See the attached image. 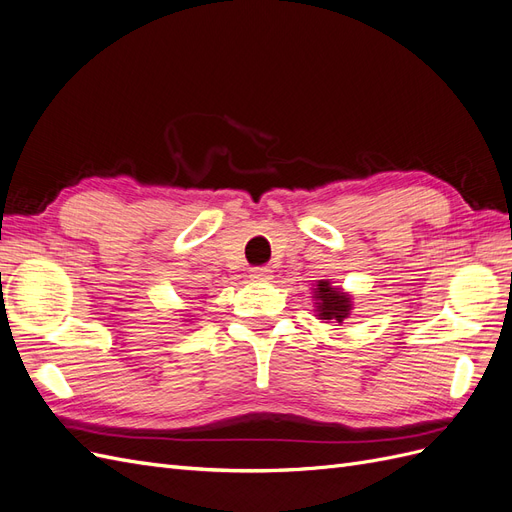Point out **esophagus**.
<instances>
[{"label": "esophagus", "mask_w": 512, "mask_h": 512, "mask_svg": "<svg viewBox=\"0 0 512 512\" xmlns=\"http://www.w3.org/2000/svg\"><path fill=\"white\" fill-rule=\"evenodd\" d=\"M271 269L269 267H254L252 269V280L254 282H269L271 280Z\"/></svg>", "instance_id": "1"}]
</instances>
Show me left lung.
I'll list each match as a JSON object with an SVG mask.
<instances>
[{
  "mask_svg": "<svg viewBox=\"0 0 512 512\" xmlns=\"http://www.w3.org/2000/svg\"><path fill=\"white\" fill-rule=\"evenodd\" d=\"M314 305L320 320H335L344 322L350 316L352 297L342 288L331 286V282L320 280L314 288Z\"/></svg>",
  "mask_w": 512,
  "mask_h": 512,
  "instance_id": "obj_1",
  "label": "left lung"
}]
</instances>
